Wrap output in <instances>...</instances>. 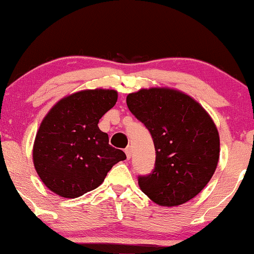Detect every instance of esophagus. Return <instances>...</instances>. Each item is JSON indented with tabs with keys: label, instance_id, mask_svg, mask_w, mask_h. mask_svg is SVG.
<instances>
[{
	"label": "esophagus",
	"instance_id": "obj_1",
	"mask_svg": "<svg viewBox=\"0 0 254 254\" xmlns=\"http://www.w3.org/2000/svg\"><path fill=\"white\" fill-rule=\"evenodd\" d=\"M125 154H127V159H130V157H131V147H127V148H125Z\"/></svg>",
	"mask_w": 254,
	"mask_h": 254
}]
</instances>
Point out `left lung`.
Returning a JSON list of instances; mask_svg holds the SVG:
<instances>
[{
	"mask_svg": "<svg viewBox=\"0 0 254 254\" xmlns=\"http://www.w3.org/2000/svg\"><path fill=\"white\" fill-rule=\"evenodd\" d=\"M135 117L149 130L155 168L138 185L154 203L178 206L196 197L210 182L220 157V136L203 106L168 87L142 88L127 97Z\"/></svg>",
	"mask_w": 254,
	"mask_h": 254,
	"instance_id": "obj_1",
	"label": "left lung"
}]
</instances>
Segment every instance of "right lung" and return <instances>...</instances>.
I'll use <instances>...</instances> for the list:
<instances>
[{
    "mask_svg": "<svg viewBox=\"0 0 254 254\" xmlns=\"http://www.w3.org/2000/svg\"><path fill=\"white\" fill-rule=\"evenodd\" d=\"M117 99L115 89H84L62 98L46 113L34 139L33 165L49 190L64 198L82 196L127 159L98 127Z\"/></svg>",
    "mask_w": 254,
    "mask_h": 254,
    "instance_id": "right-lung-1",
    "label": "right lung"
}]
</instances>
